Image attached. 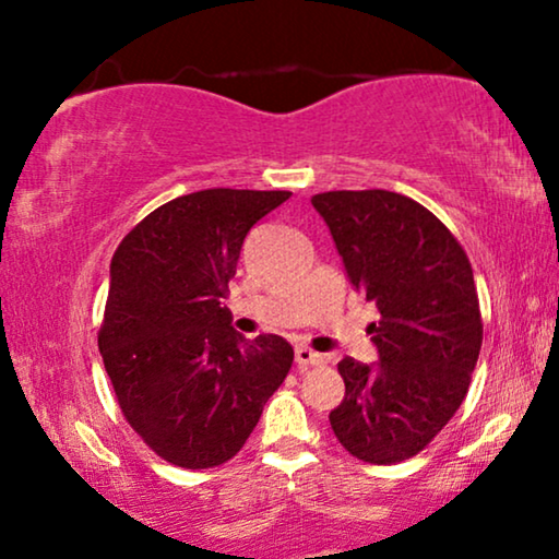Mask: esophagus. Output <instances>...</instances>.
<instances>
[{
  "mask_svg": "<svg viewBox=\"0 0 559 559\" xmlns=\"http://www.w3.org/2000/svg\"><path fill=\"white\" fill-rule=\"evenodd\" d=\"M295 361H297V369H310V366H320L325 361L323 354H316V350L308 348V346H297L295 348Z\"/></svg>",
  "mask_w": 559,
  "mask_h": 559,
  "instance_id": "esophagus-1",
  "label": "esophagus"
}]
</instances>
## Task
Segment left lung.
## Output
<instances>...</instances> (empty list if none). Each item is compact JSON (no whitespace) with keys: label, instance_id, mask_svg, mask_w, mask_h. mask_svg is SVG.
I'll return each mask as SVG.
<instances>
[{"label":"left lung","instance_id":"left-lung-1","mask_svg":"<svg viewBox=\"0 0 559 559\" xmlns=\"http://www.w3.org/2000/svg\"><path fill=\"white\" fill-rule=\"evenodd\" d=\"M356 293L377 305V364L343 358L346 396L331 412L341 445L389 465L417 455L468 392L484 323L468 257L425 205L392 190L312 195Z\"/></svg>","mask_w":559,"mask_h":559}]
</instances>
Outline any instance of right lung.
<instances>
[{
    "label": "right lung",
    "instance_id": "obj_1",
    "mask_svg": "<svg viewBox=\"0 0 559 559\" xmlns=\"http://www.w3.org/2000/svg\"><path fill=\"white\" fill-rule=\"evenodd\" d=\"M287 198L198 190L152 211L114 251L98 350L127 423L167 463L231 461L293 366L282 335L247 341L221 302L249 228Z\"/></svg>",
    "mask_w": 559,
    "mask_h": 559
}]
</instances>
